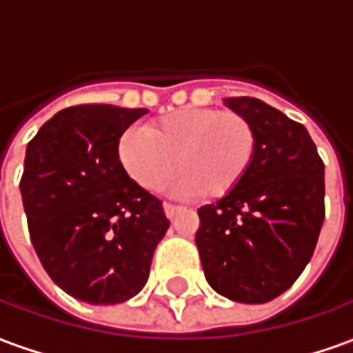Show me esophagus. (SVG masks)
<instances>
[{"label":"esophagus","instance_id":"34e87169","mask_svg":"<svg viewBox=\"0 0 353 353\" xmlns=\"http://www.w3.org/2000/svg\"><path fill=\"white\" fill-rule=\"evenodd\" d=\"M177 212H181V208L174 206V204H168V202L164 204V214H166L168 219H174V217L177 215Z\"/></svg>","mask_w":353,"mask_h":353}]
</instances>
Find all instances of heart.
Returning <instances> with one entry per match:
<instances>
[{"instance_id":"obj_1","label":"heart","mask_w":353,"mask_h":353,"mask_svg":"<svg viewBox=\"0 0 353 353\" xmlns=\"http://www.w3.org/2000/svg\"><path fill=\"white\" fill-rule=\"evenodd\" d=\"M257 147V130L242 113L189 105L149 121L145 132L126 128L117 161L147 192L161 191L176 168L177 194L221 200L244 183Z\"/></svg>"}]
</instances>
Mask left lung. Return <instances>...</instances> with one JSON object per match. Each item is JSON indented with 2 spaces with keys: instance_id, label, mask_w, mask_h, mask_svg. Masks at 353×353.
Wrapping results in <instances>:
<instances>
[{
  "instance_id": "1",
  "label": "left lung",
  "mask_w": 353,
  "mask_h": 353,
  "mask_svg": "<svg viewBox=\"0 0 353 353\" xmlns=\"http://www.w3.org/2000/svg\"><path fill=\"white\" fill-rule=\"evenodd\" d=\"M248 117L259 147L236 191L199 210L208 283L230 301L263 304L288 291L312 259L325 219V166L301 123L250 96L225 98Z\"/></svg>"
}]
</instances>
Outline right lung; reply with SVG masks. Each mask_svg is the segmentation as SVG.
<instances>
[{"mask_svg":"<svg viewBox=\"0 0 353 353\" xmlns=\"http://www.w3.org/2000/svg\"><path fill=\"white\" fill-rule=\"evenodd\" d=\"M147 109L83 103L58 111L28 143L20 179L30 238L50 280L88 304H119L145 285L170 221L126 176L117 139Z\"/></svg>","mask_w":353,"mask_h":353,"instance_id":"add662e5","label":"right lung"}]
</instances>
